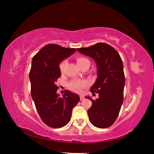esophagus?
Returning <instances> with one entry per match:
<instances>
[{
    "label": "esophagus",
    "instance_id": "34e87169",
    "mask_svg": "<svg viewBox=\"0 0 154 154\" xmlns=\"http://www.w3.org/2000/svg\"><path fill=\"white\" fill-rule=\"evenodd\" d=\"M85 99V97L83 95H80V100H83Z\"/></svg>",
    "mask_w": 154,
    "mask_h": 154
}]
</instances>
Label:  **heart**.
Masks as SVG:
<instances>
[{
    "label": "heart",
    "mask_w": 154,
    "mask_h": 154,
    "mask_svg": "<svg viewBox=\"0 0 154 154\" xmlns=\"http://www.w3.org/2000/svg\"><path fill=\"white\" fill-rule=\"evenodd\" d=\"M76 61L77 65L81 67V65H83L85 63H86L87 61H89L88 59L79 56L76 58ZM67 61L66 60L62 61L60 64V69L61 72H63L65 69V67L66 66ZM89 83L88 81L85 80H73L71 81V82L68 84V87L70 90L74 91L75 93H81L82 92L84 88H85L87 86H88Z\"/></svg>",
    "instance_id": "b5f03b06"
}]
</instances>
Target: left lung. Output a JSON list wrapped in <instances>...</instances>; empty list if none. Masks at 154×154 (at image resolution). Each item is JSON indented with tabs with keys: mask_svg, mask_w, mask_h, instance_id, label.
<instances>
[{
	"mask_svg": "<svg viewBox=\"0 0 154 154\" xmlns=\"http://www.w3.org/2000/svg\"><path fill=\"white\" fill-rule=\"evenodd\" d=\"M77 51L92 57L97 67L98 77L91 92L99 94V98L94 100L85 97L93 102L87 110L90 122L100 128L109 127L115 122L123 103L125 77L122 59L115 49L101 42Z\"/></svg>",
	"mask_w": 154,
	"mask_h": 154,
	"instance_id": "1",
	"label": "left lung"
}]
</instances>
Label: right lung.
<instances>
[{
    "label": "right lung",
    "instance_id": "right-lung-1",
    "mask_svg": "<svg viewBox=\"0 0 154 154\" xmlns=\"http://www.w3.org/2000/svg\"><path fill=\"white\" fill-rule=\"evenodd\" d=\"M75 51V48L48 44L32 58L29 74L32 97L41 119L51 128L66 125L71 120L72 110L80 100L78 94L68 90L60 97L55 85L61 77L60 63Z\"/></svg>",
    "mask_w": 154,
    "mask_h": 154
}]
</instances>
